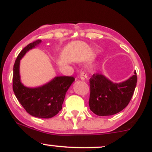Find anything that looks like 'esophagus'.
<instances>
[{"mask_svg": "<svg viewBox=\"0 0 152 152\" xmlns=\"http://www.w3.org/2000/svg\"><path fill=\"white\" fill-rule=\"evenodd\" d=\"M79 78H81V80H84L85 78H87V75L85 74L84 72H83V71H82V72H81L80 73V74H79Z\"/></svg>", "mask_w": 152, "mask_h": 152, "instance_id": "obj_1", "label": "esophagus"}]
</instances>
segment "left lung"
I'll use <instances>...</instances> for the list:
<instances>
[{"mask_svg": "<svg viewBox=\"0 0 152 152\" xmlns=\"http://www.w3.org/2000/svg\"><path fill=\"white\" fill-rule=\"evenodd\" d=\"M91 111L98 116H111L126 107L137 83V72L126 81L116 83L102 74H94L89 80Z\"/></svg>", "mask_w": 152, "mask_h": 152, "instance_id": "obj_1", "label": "left lung"}]
</instances>
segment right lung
<instances>
[{
    "label": "right lung",
    "instance_id": "1",
    "mask_svg": "<svg viewBox=\"0 0 152 152\" xmlns=\"http://www.w3.org/2000/svg\"><path fill=\"white\" fill-rule=\"evenodd\" d=\"M41 42V40L38 39L29 43L18 54L13 66V89L18 102L29 114L35 117L49 118L61 110L66 91L75 78L73 76H57L37 88H28L22 84L19 74L20 59L28 50Z\"/></svg>",
    "mask_w": 152,
    "mask_h": 152
}]
</instances>
